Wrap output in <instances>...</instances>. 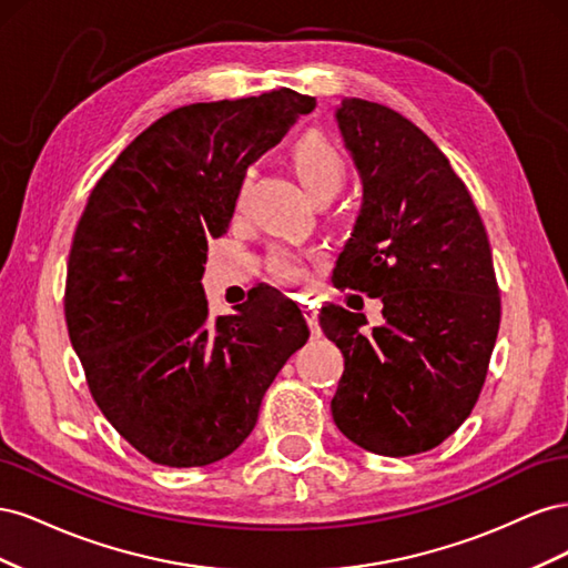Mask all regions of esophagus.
I'll list each match as a JSON object with an SVG mask.
<instances>
[{
  "label": "esophagus",
  "instance_id": "esophagus-1",
  "mask_svg": "<svg viewBox=\"0 0 568 568\" xmlns=\"http://www.w3.org/2000/svg\"><path fill=\"white\" fill-rule=\"evenodd\" d=\"M301 311H303V317H305V322L311 324V329L315 332L317 329V311L313 305H301Z\"/></svg>",
  "mask_w": 568,
  "mask_h": 568
}]
</instances>
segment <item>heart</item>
<instances>
[{
    "mask_svg": "<svg viewBox=\"0 0 568 568\" xmlns=\"http://www.w3.org/2000/svg\"><path fill=\"white\" fill-rule=\"evenodd\" d=\"M291 159H294V168L307 189V194L313 199L332 192L338 194V189L346 180V161H343L341 151L322 136L320 132H307L291 149ZM248 178H244L242 189H239V201L246 196ZM313 253H298L288 248H274L270 255V270L274 277L291 286H303L311 280V272H307V261H311Z\"/></svg>",
    "mask_w": 568,
    "mask_h": 568,
    "instance_id": "heart-1",
    "label": "heart"
}]
</instances>
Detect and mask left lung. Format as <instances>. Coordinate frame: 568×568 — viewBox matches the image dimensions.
<instances>
[{"mask_svg": "<svg viewBox=\"0 0 568 568\" xmlns=\"http://www.w3.org/2000/svg\"><path fill=\"white\" fill-rule=\"evenodd\" d=\"M363 178V209L334 270L338 288L384 303V324L322 307L343 353L332 400L359 448L407 457L436 448L471 415L500 329V286L467 184L428 136L388 106L346 99L336 111Z\"/></svg>", "mask_w": 568, "mask_h": 568, "instance_id": "1", "label": "left lung"}]
</instances>
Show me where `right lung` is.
<instances>
[{
	"instance_id": "add662e5",
	"label": "right lung",
	"mask_w": 568,
	"mask_h": 568,
	"mask_svg": "<svg viewBox=\"0 0 568 568\" xmlns=\"http://www.w3.org/2000/svg\"><path fill=\"white\" fill-rule=\"evenodd\" d=\"M315 97L288 88L175 109L99 178L68 255L63 311L97 407L163 467L232 455L311 336L298 305L257 288L211 320L201 274L253 161Z\"/></svg>"
}]
</instances>
